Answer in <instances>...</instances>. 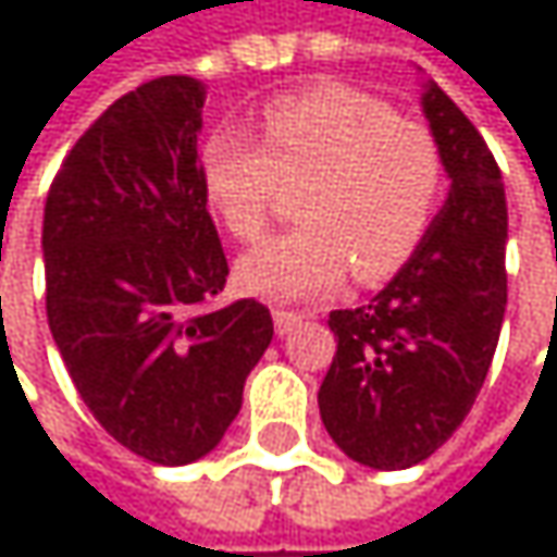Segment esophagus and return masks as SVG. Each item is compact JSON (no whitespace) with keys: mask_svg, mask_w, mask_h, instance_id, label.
<instances>
[{"mask_svg":"<svg viewBox=\"0 0 557 557\" xmlns=\"http://www.w3.org/2000/svg\"><path fill=\"white\" fill-rule=\"evenodd\" d=\"M306 319V312H293V309H274V329H277V335H286V332H293L299 322Z\"/></svg>","mask_w":557,"mask_h":557,"instance_id":"1","label":"esophagus"}]
</instances>
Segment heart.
<instances>
[{
  "label": "heart",
  "mask_w": 557,
  "mask_h": 557,
  "mask_svg": "<svg viewBox=\"0 0 557 557\" xmlns=\"http://www.w3.org/2000/svg\"><path fill=\"white\" fill-rule=\"evenodd\" d=\"M199 173L209 209L238 242L268 232L280 186L309 180L306 225L238 261L242 286L274 302L332 293L351 268L368 283L396 274L429 235L445 189L442 148L425 125L332 83L268 102L261 141L215 132Z\"/></svg>",
  "instance_id": "obj_1"
}]
</instances>
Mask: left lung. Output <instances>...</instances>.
I'll use <instances>...</instances> for the list:
<instances>
[{
    "label": "left lung",
    "mask_w": 557,
    "mask_h": 557,
    "mask_svg": "<svg viewBox=\"0 0 557 557\" xmlns=\"http://www.w3.org/2000/svg\"><path fill=\"white\" fill-rule=\"evenodd\" d=\"M422 112L451 193L403 271L368 306L329 315L338 351L319 387L332 442L377 471L412 468L451 438L484 387L506 312L500 168L432 79Z\"/></svg>",
    "instance_id": "1"
}]
</instances>
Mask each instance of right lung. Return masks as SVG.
I'll list each match as a JSON object with an SVG mask.
<instances>
[{"instance_id": "1", "label": "right lung", "mask_w": 557, "mask_h": 557, "mask_svg": "<svg viewBox=\"0 0 557 557\" xmlns=\"http://www.w3.org/2000/svg\"><path fill=\"white\" fill-rule=\"evenodd\" d=\"M206 86L158 76L73 145L45 206L48 325L96 422L154 465L209 455L274 338L268 306L212 309L228 261L196 135Z\"/></svg>"}]
</instances>
